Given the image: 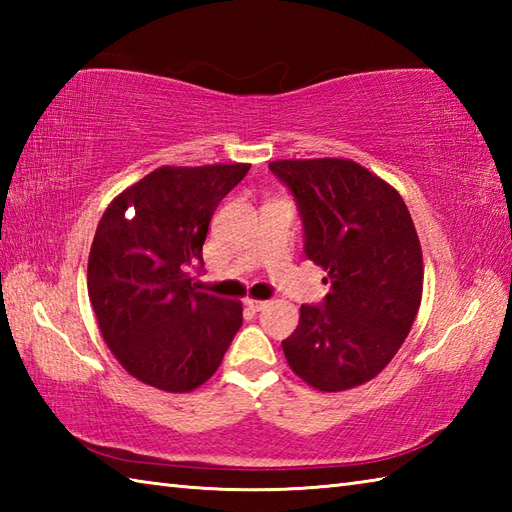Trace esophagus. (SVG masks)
I'll return each mask as SVG.
<instances>
[{"instance_id":"34e87169","label":"esophagus","mask_w":512,"mask_h":512,"mask_svg":"<svg viewBox=\"0 0 512 512\" xmlns=\"http://www.w3.org/2000/svg\"><path fill=\"white\" fill-rule=\"evenodd\" d=\"M244 303H246V308L253 310V312H262L268 306L266 301H259V299H246Z\"/></svg>"}]
</instances>
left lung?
Wrapping results in <instances>:
<instances>
[{"instance_id":"1","label":"left lung","mask_w":512,"mask_h":512,"mask_svg":"<svg viewBox=\"0 0 512 512\" xmlns=\"http://www.w3.org/2000/svg\"><path fill=\"white\" fill-rule=\"evenodd\" d=\"M303 224V253L325 270L330 292L303 303L284 347L299 378L343 391L383 372L400 350L422 297V253L394 187L352 160H277Z\"/></svg>"}]
</instances>
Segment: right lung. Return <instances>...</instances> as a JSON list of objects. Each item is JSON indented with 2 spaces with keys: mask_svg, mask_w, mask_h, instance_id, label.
Instances as JSON below:
<instances>
[{
  "mask_svg": "<svg viewBox=\"0 0 512 512\" xmlns=\"http://www.w3.org/2000/svg\"><path fill=\"white\" fill-rule=\"evenodd\" d=\"M250 165L160 167L96 228L88 292L103 339L129 374L162 391L206 383L242 328V303L193 284L209 222Z\"/></svg>",
  "mask_w": 512,
  "mask_h": 512,
  "instance_id": "add662e5",
  "label": "right lung"
}]
</instances>
